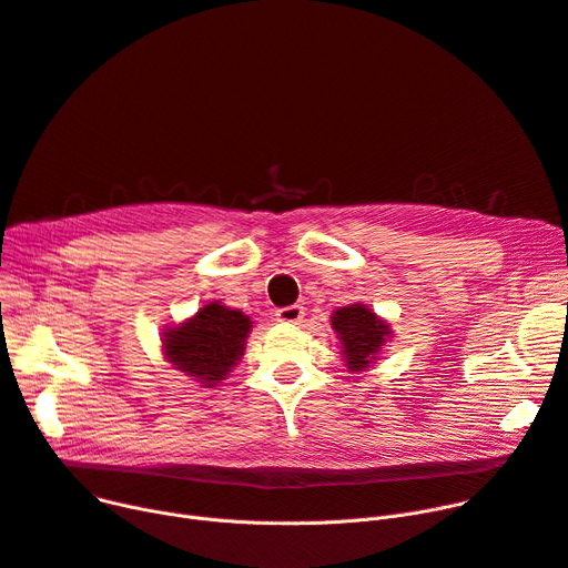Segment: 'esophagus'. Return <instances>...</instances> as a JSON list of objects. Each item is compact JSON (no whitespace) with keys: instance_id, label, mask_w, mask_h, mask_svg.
<instances>
[{"instance_id":"1","label":"esophagus","mask_w":568,"mask_h":568,"mask_svg":"<svg viewBox=\"0 0 568 568\" xmlns=\"http://www.w3.org/2000/svg\"><path fill=\"white\" fill-rule=\"evenodd\" d=\"M304 315H306V311H304V306H298V304H292V306H285V308L276 311V320L283 322V324H298L301 320H304Z\"/></svg>"}]
</instances>
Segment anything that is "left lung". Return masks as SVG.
<instances>
[{
    "mask_svg": "<svg viewBox=\"0 0 568 568\" xmlns=\"http://www.w3.org/2000/svg\"><path fill=\"white\" fill-rule=\"evenodd\" d=\"M331 324L343 339V354L352 372L365 369L376 352L384 347L386 335L390 333L379 317L361 304L335 311Z\"/></svg>",
    "mask_w": 568,
    "mask_h": 568,
    "instance_id": "8db88e82",
    "label": "left lung"
}]
</instances>
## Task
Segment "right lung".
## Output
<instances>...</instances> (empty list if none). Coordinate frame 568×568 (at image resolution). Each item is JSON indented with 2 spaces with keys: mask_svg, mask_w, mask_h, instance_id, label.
I'll list each match as a JSON object with an SVG mask.
<instances>
[{
  "mask_svg": "<svg viewBox=\"0 0 568 568\" xmlns=\"http://www.w3.org/2000/svg\"><path fill=\"white\" fill-rule=\"evenodd\" d=\"M251 322L240 311L210 304L173 328L164 337L166 358L207 388L225 379V374L244 352Z\"/></svg>",
  "mask_w": 568,
  "mask_h": 568,
  "instance_id": "obj_1",
  "label": "right lung"
}]
</instances>
